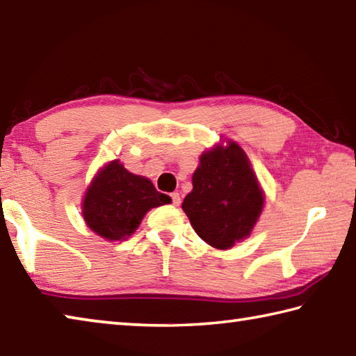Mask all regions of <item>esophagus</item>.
<instances>
[{
  "mask_svg": "<svg viewBox=\"0 0 356 356\" xmlns=\"http://www.w3.org/2000/svg\"><path fill=\"white\" fill-rule=\"evenodd\" d=\"M170 196H171V200H172V205L177 207L180 204V194L179 193H171Z\"/></svg>",
  "mask_w": 356,
  "mask_h": 356,
  "instance_id": "obj_1",
  "label": "esophagus"
}]
</instances>
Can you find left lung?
Listing matches in <instances>:
<instances>
[{"instance_id": "obj_1", "label": "left lung", "mask_w": 356, "mask_h": 356, "mask_svg": "<svg viewBox=\"0 0 356 356\" xmlns=\"http://www.w3.org/2000/svg\"><path fill=\"white\" fill-rule=\"evenodd\" d=\"M182 208L208 245L232 248L250 236L264 208V193L241 146L228 140L200 156L193 191Z\"/></svg>"}]
</instances>
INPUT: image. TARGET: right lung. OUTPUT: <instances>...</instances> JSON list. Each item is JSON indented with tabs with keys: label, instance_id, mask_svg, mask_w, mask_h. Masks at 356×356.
I'll use <instances>...</instances> for the list:
<instances>
[{
	"label": "right lung",
	"instance_id": "obj_1",
	"mask_svg": "<svg viewBox=\"0 0 356 356\" xmlns=\"http://www.w3.org/2000/svg\"><path fill=\"white\" fill-rule=\"evenodd\" d=\"M149 179L129 172L113 160L97 172L83 200V218L103 239L124 241L140 225L151 208L170 204Z\"/></svg>",
	"mask_w": 356,
	"mask_h": 356
}]
</instances>
